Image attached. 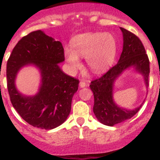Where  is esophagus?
<instances>
[{
	"instance_id": "esophagus-1",
	"label": "esophagus",
	"mask_w": 160,
	"mask_h": 160,
	"mask_svg": "<svg viewBox=\"0 0 160 160\" xmlns=\"http://www.w3.org/2000/svg\"><path fill=\"white\" fill-rule=\"evenodd\" d=\"M79 86H80V87H81V88H84V87L87 86V83L85 82H80V83H79Z\"/></svg>"
}]
</instances>
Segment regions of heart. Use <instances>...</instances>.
<instances>
[{
	"mask_svg": "<svg viewBox=\"0 0 160 160\" xmlns=\"http://www.w3.org/2000/svg\"><path fill=\"white\" fill-rule=\"evenodd\" d=\"M118 45L116 38L110 32H84L73 37L71 47L64 49V57L70 73L81 67L79 58H86L87 66L94 73H102L115 62Z\"/></svg>",
	"mask_w": 160,
	"mask_h": 160,
	"instance_id": "1",
	"label": "heart"
}]
</instances>
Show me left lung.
<instances>
[{
	"label": "left lung",
	"mask_w": 160,
	"mask_h": 160,
	"mask_svg": "<svg viewBox=\"0 0 160 160\" xmlns=\"http://www.w3.org/2000/svg\"><path fill=\"white\" fill-rule=\"evenodd\" d=\"M120 29L122 32L123 46L118 63L90 85L94 98V115L101 123L110 127L132 118L144 102L143 101L139 107L132 110L119 107L114 99V83L117 79L127 70H133L142 76L148 88L150 73L149 59L139 38L123 28Z\"/></svg>",
	"instance_id": "8db88e82"
}]
</instances>
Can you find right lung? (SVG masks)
<instances>
[{
    "mask_svg": "<svg viewBox=\"0 0 160 160\" xmlns=\"http://www.w3.org/2000/svg\"><path fill=\"white\" fill-rule=\"evenodd\" d=\"M64 61L62 43L37 30L18 42L7 62V87L11 102L25 122L35 128L53 129L70 114L79 81L62 70L58 64ZM25 66H33L40 73V85L34 96H25L16 88V76Z\"/></svg>",
    "mask_w": 160,
    "mask_h": 160,
    "instance_id": "add662e5",
    "label": "right lung"
}]
</instances>
